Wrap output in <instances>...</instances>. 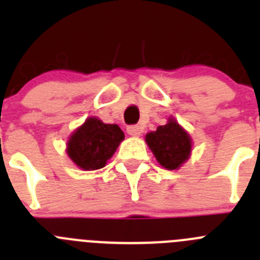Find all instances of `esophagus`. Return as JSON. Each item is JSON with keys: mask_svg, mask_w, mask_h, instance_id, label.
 Returning a JSON list of instances; mask_svg holds the SVG:
<instances>
[{"mask_svg": "<svg viewBox=\"0 0 260 260\" xmlns=\"http://www.w3.org/2000/svg\"><path fill=\"white\" fill-rule=\"evenodd\" d=\"M127 132L128 135L133 136V137H139L142 133V127H140V125H131V127L127 128Z\"/></svg>", "mask_w": 260, "mask_h": 260, "instance_id": "obj_1", "label": "esophagus"}]
</instances>
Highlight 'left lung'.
Listing matches in <instances>:
<instances>
[{
	"label": "left lung",
	"mask_w": 260,
	"mask_h": 260,
	"mask_svg": "<svg viewBox=\"0 0 260 260\" xmlns=\"http://www.w3.org/2000/svg\"><path fill=\"white\" fill-rule=\"evenodd\" d=\"M147 146L158 163L166 170H179L190 158L193 141L189 133L175 118H168L167 124L145 136Z\"/></svg>",
	"instance_id": "left-lung-1"
}]
</instances>
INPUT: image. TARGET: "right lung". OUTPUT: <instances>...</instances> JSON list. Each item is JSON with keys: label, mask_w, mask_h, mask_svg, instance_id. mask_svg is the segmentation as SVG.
Instances as JSON below:
<instances>
[{"label": "right lung", "mask_w": 260, "mask_h": 260, "mask_svg": "<svg viewBox=\"0 0 260 260\" xmlns=\"http://www.w3.org/2000/svg\"><path fill=\"white\" fill-rule=\"evenodd\" d=\"M123 140L124 133L118 124H106L90 116L70 135L66 153L81 170H100L106 166Z\"/></svg>", "instance_id": "1"}]
</instances>
